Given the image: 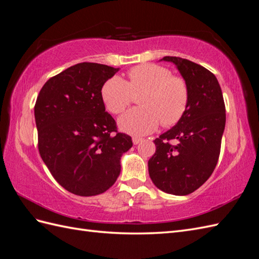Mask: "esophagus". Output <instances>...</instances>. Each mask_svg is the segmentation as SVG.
I'll use <instances>...</instances> for the list:
<instances>
[{
	"label": "esophagus",
	"mask_w": 259,
	"mask_h": 259,
	"mask_svg": "<svg viewBox=\"0 0 259 259\" xmlns=\"http://www.w3.org/2000/svg\"><path fill=\"white\" fill-rule=\"evenodd\" d=\"M140 142H142V139H140V137H133V143H134V145L140 144Z\"/></svg>",
	"instance_id": "34e87169"
}]
</instances>
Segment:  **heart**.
Masks as SVG:
<instances>
[{"label":"heart","mask_w":259,"mask_h":259,"mask_svg":"<svg viewBox=\"0 0 259 259\" xmlns=\"http://www.w3.org/2000/svg\"><path fill=\"white\" fill-rule=\"evenodd\" d=\"M128 81L119 76L108 78L101 89L106 110L117 115L133 101V93H141L137 106L118 119L119 127L136 136L151 133L162 123L164 127L177 124L185 114L189 90L185 79L171 75L167 67L145 63L132 67Z\"/></svg>","instance_id":"b5f03b06"}]
</instances>
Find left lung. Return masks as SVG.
Returning <instances> with one entry per match:
<instances>
[{
	"instance_id": "obj_1",
	"label": "left lung",
	"mask_w": 259,
	"mask_h": 259,
	"mask_svg": "<svg viewBox=\"0 0 259 259\" xmlns=\"http://www.w3.org/2000/svg\"><path fill=\"white\" fill-rule=\"evenodd\" d=\"M173 62L189 90L187 110L173 128L154 141L156 151L148 160L154 185L184 196L196 191L214 171L225 128V103L216 76L207 68L177 56Z\"/></svg>"
}]
</instances>
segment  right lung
<instances>
[{
  "mask_svg": "<svg viewBox=\"0 0 259 259\" xmlns=\"http://www.w3.org/2000/svg\"><path fill=\"white\" fill-rule=\"evenodd\" d=\"M119 68L83 62L51 77L37 95V147L55 181L78 196L106 192L133 146L105 112L101 89Z\"/></svg>",
  "mask_w": 259,
  "mask_h": 259,
  "instance_id": "obj_1",
  "label": "right lung"
}]
</instances>
